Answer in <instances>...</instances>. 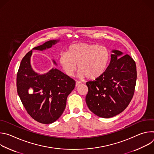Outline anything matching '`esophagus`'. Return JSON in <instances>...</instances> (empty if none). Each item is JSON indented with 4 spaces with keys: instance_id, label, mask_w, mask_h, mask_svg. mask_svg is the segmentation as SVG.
I'll return each mask as SVG.
<instances>
[{
    "instance_id": "esophagus-1",
    "label": "esophagus",
    "mask_w": 154,
    "mask_h": 154,
    "mask_svg": "<svg viewBox=\"0 0 154 154\" xmlns=\"http://www.w3.org/2000/svg\"><path fill=\"white\" fill-rule=\"evenodd\" d=\"M80 84H82V82H79V81H76V82H75V86H79Z\"/></svg>"
}]
</instances>
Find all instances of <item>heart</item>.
<instances>
[{"label":"heart","instance_id":"b5f03b06","mask_svg":"<svg viewBox=\"0 0 154 154\" xmlns=\"http://www.w3.org/2000/svg\"><path fill=\"white\" fill-rule=\"evenodd\" d=\"M58 61L66 75H74L77 64L80 77L94 80L102 76L106 71L110 61V52L103 46L79 42L71 45L67 53L61 54Z\"/></svg>","mask_w":154,"mask_h":154}]
</instances>
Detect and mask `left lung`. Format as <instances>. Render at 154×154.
<instances>
[{"mask_svg":"<svg viewBox=\"0 0 154 154\" xmlns=\"http://www.w3.org/2000/svg\"><path fill=\"white\" fill-rule=\"evenodd\" d=\"M111 61L104 74L86 83L88 107L96 115L104 118L113 117L127 107L132 99L137 77L135 61L126 54L113 51Z\"/></svg>","mask_w":154,"mask_h":154,"instance_id":"8db88e82","label":"left lung"}]
</instances>
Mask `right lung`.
<instances>
[{
  "mask_svg": "<svg viewBox=\"0 0 154 154\" xmlns=\"http://www.w3.org/2000/svg\"><path fill=\"white\" fill-rule=\"evenodd\" d=\"M58 41H47L33 49L45 50ZM32 54V50L20 62L16 77L17 94L33 119L42 124H51L63 114L67 97L74 89L75 82L57 69L53 68L45 74H37L30 65Z\"/></svg>",
  "mask_w": 154,
  "mask_h": 154,
  "instance_id": "right-lung-1",
  "label": "right lung"
}]
</instances>
